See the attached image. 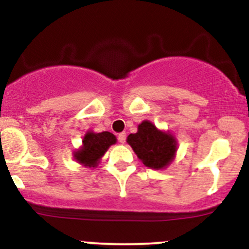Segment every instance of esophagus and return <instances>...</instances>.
Listing matches in <instances>:
<instances>
[{"instance_id":"obj_1","label":"esophagus","mask_w":249,"mask_h":249,"mask_svg":"<svg viewBox=\"0 0 249 249\" xmlns=\"http://www.w3.org/2000/svg\"><path fill=\"white\" fill-rule=\"evenodd\" d=\"M125 141H126V133L125 132L118 133V142H122V144H124Z\"/></svg>"}]
</instances>
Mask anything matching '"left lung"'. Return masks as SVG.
I'll return each mask as SVG.
<instances>
[{
	"mask_svg": "<svg viewBox=\"0 0 249 249\" xmlns=\"http://www.w3.org/2000/svg\"><path fill=\"white\" fill-rule=\"evenodd\" d=\"M127 142L145 166L156 170L166 167L177 151L173 137L159 131L147 121L139 125L138 132L128 134Z\"/></svg>",
	"mask_w": 249,
	"mask_h": 249,
	"instance_id": "8db88e82",
	"label": "left lung"
}]
</instances>
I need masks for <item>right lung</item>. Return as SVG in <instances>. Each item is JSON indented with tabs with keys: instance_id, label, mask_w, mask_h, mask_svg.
<instances>
[{
	"instance_id": "right-lung-1",
	"label": "right lung",
	"mask_w": 249,
	"mask_h": 249,
	"mask_svg": "<svg viewBox=\"0 0 249 249\" xmlns=\"http://www.w3.org/2000/svg\"><path fill=\"white\" fill-rule=\"evenodd\" d=\"M116 142V137L110 132H89L83 139V146L75 153V159L89 167H95L107 148Z\"/></svg>"
}]
</instances>
